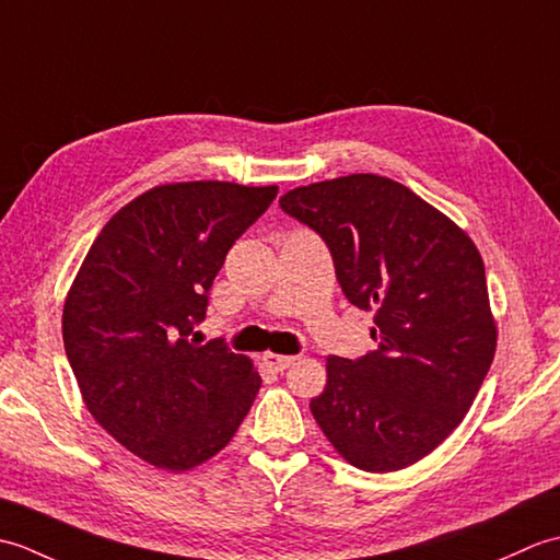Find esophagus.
<instances>
[{
    "label": "esophagus",
    "instance_id": "34e87169",
    "mask_svg": "<svg viewBox=\"0 0 560 560\" xmlns=\"http://www.w3.org/2000/svg\"><path fill=\"white\" fill-rule=\"evenodd\" d=\"M265 363L271 368V371L283 373L287 368H291L295 363V355H281V353H265Z\"/></svg>",
    "mask_w": 560,
    "mask_h": 560
}]
</instances>
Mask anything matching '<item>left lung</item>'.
<instances>
[{"label":"left lung","instance_id":"left-lung-1","mask_svg":"<svg viewBox=\"0 0 560 560\" xmlns=\"http://www.w3.org/2000/svg\"><path fill=\"white\" fill-rule=\"evenodd\" d=\"M279 205L323 237L349 303L375 311L377 349L329 355L315 421L353 467H409L459 425L493 361L479 249L409 187L371 173L295 187Z\"/></svg>","mask_w":560,"mask_h":560}]
</instances>
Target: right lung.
I'll return each instance as SVG.
<instances>
[{"mask_svg":"<svg viewBox=\"0 0 560 560\" xmlns=\"http://www.w3.org/2000/svg\"><path fill=\"white\" fill-rule=\"evenodd\" d=\"M279 187H153L103 225L65 301L81 397L105 431L159 469L187 471L231 443L261 385L223 339L201 343L209 289Z\"/></svg>","mask_w":560,"mask_h":560,"instance_id":"right-lung-1","label":"right lung"}]
</instances>
